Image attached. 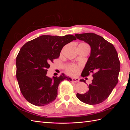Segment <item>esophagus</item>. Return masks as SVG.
<instances>
[{"mask_svg": "<svg viewBox=\"0 0 130 130\" xmlns=\"http://www.w3.org/2000/svg\"><path fill=\"white\" fill-rule=\"evenodd\" d=\"M72 82H78V81H79V79H78V78H72Z\"/></svg>", "mask_w": 130, "mask_h": 130, "instance_id": "34e87169", "label": "esophagus"}]
</instances>
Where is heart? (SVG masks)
I'll return each instance as SVG.
<instances>
[{
  "instance_id": "heart-1",
  "label": "heart",
  "mask_w": 130,
  "mask_h": 130,
  "mask_svg": "<svg viewBox=\"0 0 130 130\" xmlns=\"http://www.w3.org/2000/svg\"><path fill=\"white\" fill-rule=\"evenodd\" d=\"M83 44H86L85 43H82ZM82 68V66L80 64H68L65 67V70L68 74L71 76H76L79 73L80 70Z\"/></svg>"
}]
</instances>
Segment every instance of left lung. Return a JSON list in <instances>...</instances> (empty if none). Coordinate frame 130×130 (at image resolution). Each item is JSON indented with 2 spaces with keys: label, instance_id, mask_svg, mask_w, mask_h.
<instances>
[{
  "label": "left lung",
  "instance_id": "8db88e82",
  "mask_svg": "<svg viewBox=\"0 0 130 130\" xmlns=\"http://www.w3.org/2000/svg\"><path fill=\"white\" fill-rule=\"evenodd\" d=\"M78 40L84 41L91 48L81 76L92 74L93 79L89 85V90L84 94L77 93L81 101L89 105L103 103L109 96L118 82L120 61L115 46L99 35L94 33L75 34ZM80 81L85 82L84 80Z\"/></svg>",
  "mask_w": 130,
  "mask_h": 130
}]
</instances>
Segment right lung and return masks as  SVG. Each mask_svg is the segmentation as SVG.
Listing matches in <instances>:
<instances>
[{
    "mask_svg": "<svg viewBox=\"0 0 130 130\" xmlns=\"http://www.w3.org/2000/svg\"><path fill=\"white\" fill-rule=\"evenodd\" d=\"M76 40L72 35H42L22 47L16 57V77L22 95L30 103L38 106L49 104L56 98L60 82L71 81L63 73L52 78L46 73L63 47Z\"/></svg>",
    "mask_w": 130,
    "mask_h": 130,
    "instance_id": "add662e5",
    "label": "right lung"
}]
</instances>
